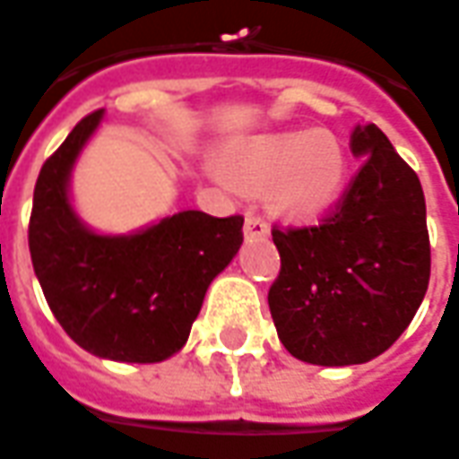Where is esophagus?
Returning <instances> with one entry per match:
<instances>
[{"mask_svg":"<svg viewBox=\"0 0 459 459\" xmlns=\"http://www.w3.org/2000/svg\"><path fill=\"white\" fill-rule=\"evenodd\" d=\"M269 236V223L262 216L247 214L245 219V238H264Z\"/></svg>","mask_w":459,"mask_h":459,"instance_id":"1","label":"esophagus"}]
</instances>
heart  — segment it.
<instances>
[{"instance_id": "heart-1", "label": "heart", "mask_w": 459, "mask_h": 459, "mask_svg": "<svg viewBox=\"0 0 459 459\" xmlns=\"http://www.w3.org/2000/svg\"><path fill=\"white\" fill-rule=\"evenodd\" d=\"M223 173L243 190H269L276 212L315 219L344 190L349 159L344 144L327 129L267 134L229 153Z\"/></svg>"}]
</instances>
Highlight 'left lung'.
I'll list each match as a JSON object with an SVG mask.
<instances>
[{
  "instance_id": "1",
  "label": "left lung",
  "mask_w": 459,
  "mask_h": 459,
  "mask_svg": "<svg viewBox=\"0 0 459 459\" xmlns=\"http://www.w3.org/2000/svg\"><path fill=\"white\" fill-rule=\"evenodd\" d=\"M361 166L334 212L300 229H272L281 269L269 310L286 351L315 366L376 359L409 327L429 289L426 199L380 129L356 125Z\"/></svg>"
}]
</instances>
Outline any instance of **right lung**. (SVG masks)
Listing matches in <instances>:
<instances>
[{
  "mask_svg": "<svg viewBox=\"0 0 459 459\" xmlns=\"http://www.w3.org/2000/svg\"><path fill=\"white\" fill-rule=\"evenodd\" d=\"M103 120L86 115L45 160L33 192L28 247L45 300L89 354L156 363L190 337L204 293L243 243V216L178 212L132 236H100L69 202L74 160Z\"/></svg>",
  "mask_w": 459,
  "mask_h": 459,
  "instance_id": "1",
  "label": "right lung"
}]
</instances>
